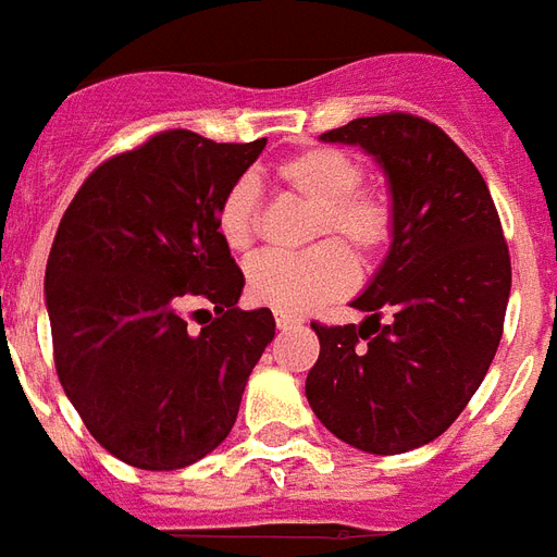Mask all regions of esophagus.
Listing matches in <instances>:
<instances>
[{
  "label": "esophagus",
  "instance_id": "obj_1",
  "mask_svg": "<svg viewBox=\"0 0 557 557\" xmlns=\"http://www.w3.org/2000/svg\"><path fill=\"white\" fill-rule=\"evenodd\" d=\"M274 321H277L280 330H292V326L300 324V321H297L295 315H286V312H277V318H274Z\"/></svg>",
  "mask_w": 557,
  "mask_h": 557
}]
</instances>
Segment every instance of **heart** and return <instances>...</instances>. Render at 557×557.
Listing matches in <instances>:
<instances>
[{"instance_id":"heart-1","label":"heart","mask_w":557,"mask_h":557,"mask_svg":"<svg viewBox=\"0 0 557 557\" xmlns=\"http://www.w3.org/2000/svg\"><path fill=\"white\" fill-rule=\"evenodd\" d=\"M280 186L312 203L309 239L335 236L359 260H373L394 239V207L388 195L359 186L362 163L342 148L318 146L280 160ZM260 186L242 177L219 203V233L231 250H248L260 233ZM345 245L326 239L304 253H262L248 265V295L274 312L300 315L350 292L356 265Z\"/></svg>"}]
</instances>
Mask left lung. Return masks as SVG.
I'll return each mask as SVG.
<instances>
[{
  "mask_svg": "<svg viewBox=\"0 0 557 557\" xmlns=\"http://www.w3.org/2000/svg\"><path fill=\"white\" fill-rule=\"evenodd\" d=\"M362 146L388 175L394 239L356 297L362 324L312 321L318 420L350 447L397 456L453 426L503 338L511 257L485 177L430 119L380 113L321 134Z\"/></svg>",
  "mask_w": 557,
  "mask_h": 557,
  "instance_id": "1",
  "label": "left lung"
}]
</instances>
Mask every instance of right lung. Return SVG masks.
I'll return each instance as SVG.
<instances>
[{
  "mask_svg": "<svg viewBox=\"0 0 557 557\" xmlns=\"http://www.w3.org/2000/svg\"><path fill=\"white\" fill-rule=\"evenodd\" d=\"M262 148L160 131L96 165L58 224L46 262L54 371L125 465L181 470L219 447L274 338L271 309L236 307L245 277L219 233L224 193Z\"/></svg>",
  "mask_w": 557,
  "mask_h": 557,
  "instance_id": "right-lung-1",
  "label": "right lung"
}]
</instances>
